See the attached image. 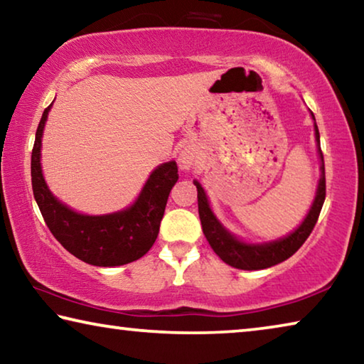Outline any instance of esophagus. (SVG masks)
I'll return each instance as SVG.
<instances>
[{
	"label": "esophagus",
	"instance_id": "obj_1",
	"mask_svg": "<svg viewBox=\"0 0 364 364\" xmlns=\"http://www.w3.org/2000/svg\"><path fill=\"white\" fill-rule=\"evenodd\" d=\"M180 164H181V167H183V168H189L191 165H193V157H191L189 154L183 152L181 156H180Z\"/></svg>",
	"mask_w": 364,
	"mask_h": 364
}]
</instances>
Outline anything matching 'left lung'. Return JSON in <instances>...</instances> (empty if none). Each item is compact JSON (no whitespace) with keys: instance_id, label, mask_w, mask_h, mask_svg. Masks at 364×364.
Instances as JSON below:
<instances>
[{"instance_id":"obj_1","label":"left lung","mask_w":364,"mask_h":364,"mask_svg":"<svg viewBox=\"0 0 364 364\" xmlns=\"http://www.w3.org/2000/svg\"><path fill=\"white\" fill-rule=\"evenodd\" d=\"M313 119H315V115H313ZM315 134L318 141L319 157H321V180H319V184H318L315 202H313V205L310 208V212H308L306 218L304 220V223H301L292 234H289V236L284 239H279V241L262 244V245H252V244H244L241 241H237V239L231 236V234L220 225V221L215 218L210 207H208L204 189H202L199 183L194 181L197 188V204H199V217H200L202 231H204L207 241L210 244V247L213 249L215 254H217L225 263L239 269H249V271L264 269L287 260L289 257H292L295 252L304 245L308 236L311 234L313 228L316 225L319 213H321V208L324 204V199H326L324 157H323L321 146H319V132H318L316 122H315Z\"/></svg>"}]
</instances>
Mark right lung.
<instances>
[{"instance_id":"1","label":"right lung","mask_w":364,"mask_h":364,"mask_svg":"<svg viewBox=\"0 0 364 364\" xmlns=\"http://www.w3.org/2000/svg\"><path fill=\"white\" fill-rule=\"evenodd\" d=\"M49 109L51 106L41 115L32 151L33 196L49 231L65 250L95 267H120L138 260L157 239L170 191L178 181L176 162L154 170L138 200L127 210L102 217L80 215L49 193L41 173V134Z\"/></svg>"}]
</instances>
